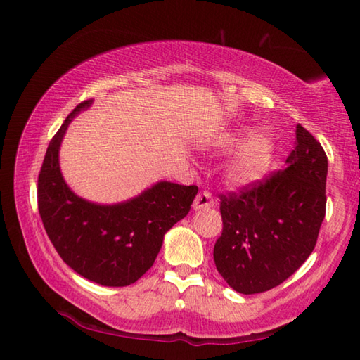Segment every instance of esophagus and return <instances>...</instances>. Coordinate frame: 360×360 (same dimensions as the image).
<instances>
[{
	"label": "esophagus",
	"instance_id": "obj_1",
	"mask_svg": "<svg viewBox=\"0 0 360 360\" xmlns=\"http://www.w3.org/2000/svg\"><path fill=\"white\" fill-rule=\"evenodd\" d=\"M211 206H214V198H212L211 192H208V191L200 192L193 200V210L211 208Z\"/></svg>",
	"mask_w": 360,
	"mask_h": 360
}]
</instances>
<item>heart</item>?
Masks as SVG:
<instances>
[{
    "instance_id": "1",
    "label": "heart",
    "mask_w": 360,
    "mask_h": 360,
    "mask_svg": "<svg viewBox=\"0 0 360 360\" xmlns=\"http://www.w3.org/2000/svg\"><path fill=\"white\" fill-rule=\"evenodd\" d=\"M212 148L219 154H230L236 148L224 169V181L233 188L252 187L271 172L276 158V144L266 133H255L248 127L222 133Z\"/></svg>"
}]
</instances>
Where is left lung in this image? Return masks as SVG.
<instances>
[{
	"instance_id": "left-lung-1",
	"label": "left lung",
	"mask_w": 360,
	"mask_h": 360,
	"mask_svg": "<svg viewBox=\"0 0 360 360\" xmlns=\"http://www.w3.org/2000/svg\"><path fill=\"white\" fill-rule=\"evenodd\" d=\"M285 167L252 187L221 193L222 235L214 245L221 276L240 294L284 283L313 252L326 216L327 155L298 124Z\"/></svg>"
}]
</instances>
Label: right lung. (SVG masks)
Returning a JSON list of instances; mask_svg holds the SVG:
<instances>
[{"mask_svg":"<svg viewBox=\"0 0 360 360\" xmlns=\"http://www.w3.org/2000/svg\"><path fill=\"white\" fill-rule=\"evenodd\" d=\"M90 105L92 100L79 103L49 143L38 178V210L66 265L96 284L124 288L154 264L163 236L187 216L198 187L162 181L117 205L79 198L60 173L58 149L72 117Z\"/></svg>","mask_w":360,"mask_h":360,"instance_id":"right-lung-1","label":"right lung"}]
</instances>
